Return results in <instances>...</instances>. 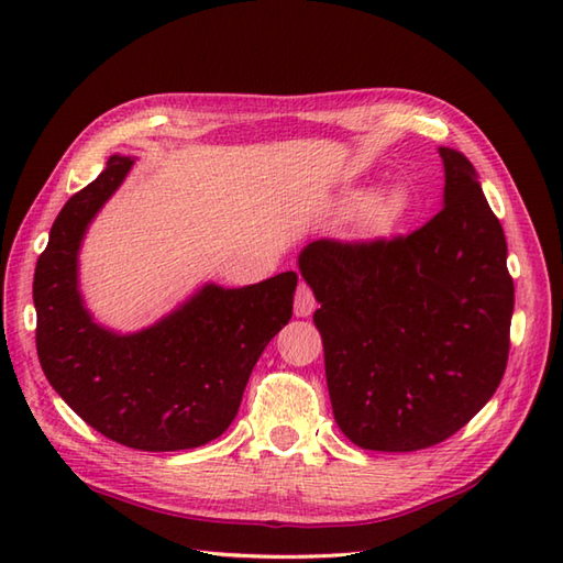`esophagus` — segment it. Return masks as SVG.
<instances>
[{
	"mask_svg": "<svg viewBox=\"0 0 563 563\" xmlns=\"http://www.w3.org/2000/svg\"><path fill=\"white\" fill-rule=\"evenodd\" d=\"M317 309V297L307 283L297 285L295 292V317H309Z\"/></svg>",
	"mask_w": 563,
	"mask_h": 563,
	"instance_id": "34e87169",
	"label": "esophagus"
}]
</instances>
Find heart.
Segmentation results:
<instances>
[{"label":"heart","mask_w":563,"mask_h":563,"mask_svg":"<svg viewBox=\"0 0 563 563\" xmlns=\"http://www.w3.org/2000/svg\"><path fill=\"white\" fill-rule=\"evenodd\" d=\"M409 208V194L401 186H389L365 202V222L373 232H389L406 218Z\"/></svg>","instance_id":"1"}]
</instances>
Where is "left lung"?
<instances>
[{"label": "left lung", "mask_w": 563, "mask_h": 563, "mask_svg": "<svg viewBox=\"0 0 563 563\" xmlns=\"http://www.w3.org/2000/svg\"><path fill=\"white\" fill-rule=\"evenodd\" d=\"M445 206L421 230L319 239L300 273L321 305L333 418L357 448L413 452L482 411L506 373L516 290L506 234L462 152L440 147Z\"/></svg>", "instance_id": "8db88e82"}]
</instances>
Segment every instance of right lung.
Returning <instances> with one entry per match:
<instances>
[{
  "mask_svg": "<svg viewBox=\"0 0 563 563\" xmlns=\"http://www.w3.org/2000/svg\"><path fill=\"white\" fill-rule=\"evenodd\" d=\"M130 166L113 154L53 222L33 275L35 349L53 389L101 435L145 452L200 448L230 428L251 369L290 321L297 273L232 290L208 283L125 336L99 327L81 302L77 254Z\"/></svg>",
  "mask_w": 563,
  "mask_h": 563,
  "instance_id": "add662e5",
  "label": "right lung"
}]
</instances>
